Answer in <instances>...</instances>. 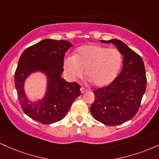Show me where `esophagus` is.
Instances as JSON below:
<instances>
[{
	"instance_id": "1",
	"label": "esophagus",
	"mask_w": 159,
	"mask_h": 159,
	"mask_svg": "<svg viewBox=\"0 0 159 159\" xmlns=\"http://www.w3.org/2000/svg\"><path fill=\"white\" fill-rule=\"evenodd\" d=\"M80 90H81V93H84L86 91H87V90H86L84 87H81V88L80 89Z\"/></svg>"
}]
</instances>
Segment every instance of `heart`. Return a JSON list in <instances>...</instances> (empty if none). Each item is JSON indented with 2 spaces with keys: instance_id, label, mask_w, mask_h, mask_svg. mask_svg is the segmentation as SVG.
Masks as SVG:
<instances>
[{
  "instance_id": "b5f03b06",
  "label": "heart",
  "mask_w": 159,
  "mask_h": 159,
  "mask_svg": "<svg viewBox=\"0 0 159 159\" xmlns=\"http://www.w3.org/2000/svg\"><path fill=\"white\" fill-rule=\"evenodd\" d=\"M123 57L117 49L99 45H86L76 51L75 56L66 57L63 68L67 78L75 80L86 75L98 87L114 81L121 68Z\"/></svg>"
}]
</instances>
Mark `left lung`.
<instances>
[{
    "instance_id": "left-lung-1",
    "label": "left lung",
    "mask_w": 159,
    "mask_h": 159,
    "mask_svg": "<svg viewBox=\"0 0 159 159\" xmlns=\"http://www.w3.org/2000/svg\"><path fill=\"white\" fill-rule=\"evenodd\" d=\"M100 42L113 43L123 56L120 74L111 84L93 91L95 100L90 107L95 119L113 126L129 121L138 112L146 90V71L141 57L121 40Z\"/></svg>"
}]
</instances>
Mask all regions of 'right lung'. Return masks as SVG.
<instances>
[{
	"label": "right lung",
	"instance_id": "1",
	"mask_svg": "<svg viewBox=\"0 0 159 159\" xmlns=\"http://www.w3.org/2000/svg\"><path fill=\"white\" fill-rule=\"evenodd\" d=\"M72 46L66 40L45 39L21 54L15 72V86L21 108L31 119L47 125L60 121L81 95V86L61 77L65 53ZM36 72L46 76L47 89L43 98L32 102L25 93L24 83Z\"/></svg>",
	"mask_w": 159,
	"mask_h": 159
}]
</instances>
